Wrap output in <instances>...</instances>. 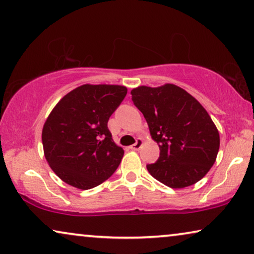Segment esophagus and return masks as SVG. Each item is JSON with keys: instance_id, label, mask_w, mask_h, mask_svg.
<instances>
[{"instance_id": "34e87169", "label": "esophagus", "mask_w": 254, "mask_h": 254, "mask_svg": "<svg viewBox=\"0 0 254 254\" xmlns=\"http://www.w3.org/2000/svg\"><path fill=\"white\" fill-rule=\"evenodd\" d=\"M141 146H142V140L141 139H137V141H135L130 148L133 149V151H138V149L141 148Z\"/></svg>"}]
</instances>
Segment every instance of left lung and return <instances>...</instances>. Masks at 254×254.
Returning a JSON list of instances; mask_svg holds the SVG:
<instances>
[{
  "mask_svg": "<svg viewBox=\"0 0 254 254\" xmlns=\"http://www.w3.org/2000/svg\"><path fill=\"white\" fill-rule=\"evenodd\" d=\"M131 95L160 147L158 161L147 164L148 173L173 189L190 187L201 180L220 148L219 131L206 109L174 84L139 86Z\"/></svg>",
  "mask_w": 254,
  "mask_h": 254,
  "instance_id": "1",
  "label": "left lung"
}]
</instances>
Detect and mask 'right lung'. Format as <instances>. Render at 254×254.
Instances as JSON below:
<instances>
[{
	"label": "right lung",
	"instance_id": "right-lung-1",
	"mask_svg": "<svg viewBox=\"0 0 254 254\" xmlns=\"http://www.w3.org/2000/svg\"><path fill=\"white\" fill-rule=\"evenodd\" d=\"M127 93L120 85H81L49 114L42 128L45 158L66 184L88 190L115 173L124 151L114 142L108 121Z\"/></svg>",
	"mask_w": 254,
	"mask_h": 254
}]
</instances>
